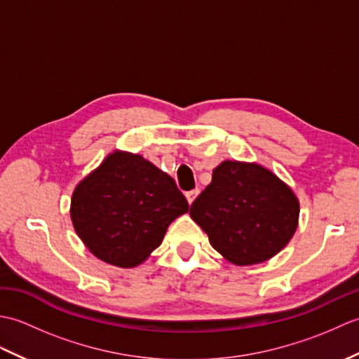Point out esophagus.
<instances>
[{"label":"esophagus","mask_w":359,"mask_h":359,"mask_svg":"<svg viewBox=\"0 0 359 359\" xmlns=\"http://www.w3.org/2000/svg\"><path fill=\"white\" fill-rule=\"evenodd\" d=\"M197 194H199V189H193V191H188V193L185 194V196H187V201H188L189 205H191V203L194 202Z\"/></svg>","instance_id":"1"}]
</instances>
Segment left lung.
<instances>
[{"label":"left lung","instance_id":"obj_1","mask_svg":"<svg viewBox=\"0 0 359 359\" xmlns=\"http://www.w3.org/2000/svg\"><path fill=\"white\" fill-rule=\"evenodd\" d=\"M189 216L217 253L245 266L269 261L287 245L299 222V201L269 168L224 160Z\"/></svg>","mask_w":359,"mask_h":359}]
</instances>
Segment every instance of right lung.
Masks as SVG:
<instances>
[{
    "instance_id": "1",
    "label": "right lung",
    "mask_w": 359,
    "mask_h": 359,
    "mask_svg": "<svg viewBox=\"0 0 359 359\" xmlns=\"http://www.w3.org/2000/svg\"><path fill=\"white\" fill-rule=\"evenodd\" d=\"M188 210L171 175L118 149L75 187L71 199L75 233L95 257L120 269L147 261Z\"/></svg>"
}]
</instances>
